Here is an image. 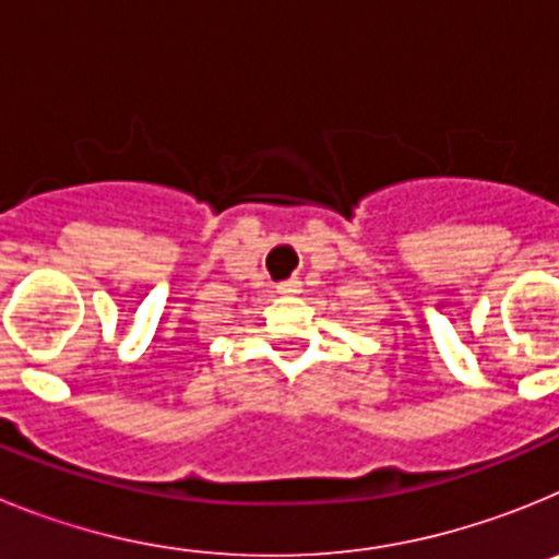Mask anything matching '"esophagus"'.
Segmentation results:
<instances>
[{
    "instance_id": "34e87169",
    "label": "esophagus",
    "mask_w": 559,
    "mask_h": 559,
    "mask_svg": "<svg viewBox=\"0 0 559 559\" xmlns=\"http://www.w3.org/2000/svg\"><path fill=\"white\" fill-rule=\"evenodd\" d=\"M299 290H302V283H299V280H285V283H280L276 285V294H283V296H294V294H299Z\"/></svg>"
}]
</instances>
